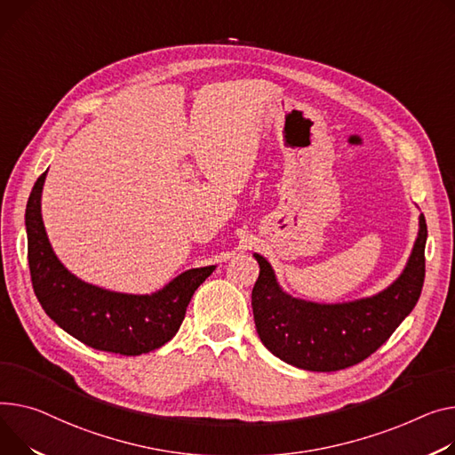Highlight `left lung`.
Instances as JSON below:
<instances>
[{
	"label": "left lung",
	"instance_id": "obj_1",
	"mask_svg": "<svg viewBox=\"0 0 455 455\" xmlns=\"http://www.w3.org/2000/svg\"><path fill=\"white\" fill-rule=\"evenodd\" d=\"M413 252L399 280L386 291L320 306L285 294L259 254V276L252 289V311L263 346L287 364L307 371H339L373 355L411 313L425 283L427 220L420 214Z\"/></svg>",
	"mask_w": 455,
	"mask_h": 455
}]
</instances>
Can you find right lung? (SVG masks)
<instances>
[{
	"label": "right lung",
	"mask_w": 455,
	"mask_h": 455,
	"mask_svg": "<svg viewBox=\"0 0 455 455\" xmlns=\"http://www.w3.org/2000/svg\"><path fill=\"white\" fill-rule=\"evenodd\" d=\"M45 173L35 183L25 210L30 282L44 311L71 337L100 351L135 356L164 346L183 323L196 289L216 267L187 270L151 296L84 283L58 261L49 245L40 214Z\"/></svg>",
	"instance_id": "obj_1"
}]
</instances>
